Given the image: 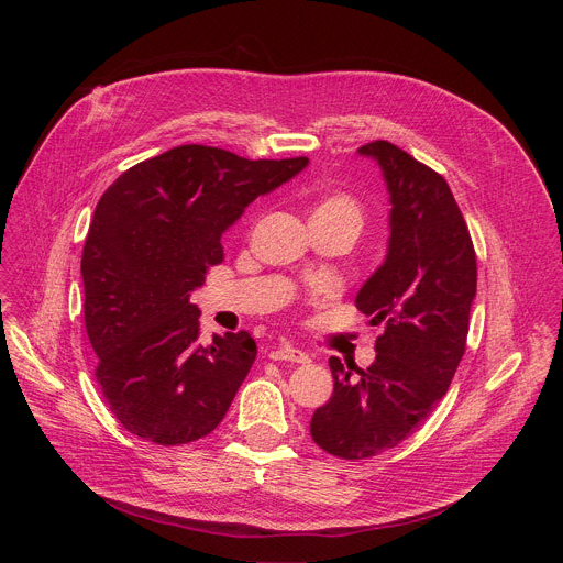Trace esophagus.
Instances as JSON below:
<instances>
[{
    "instance_id": "34e87169",
    "label": "esophagus",
    "mask_w": 563,
    "mask_h": 563,
    "mask_svg": "<svg viewBox=\"0 0 563 563\" xmlns=\"http://www.w3.org/2000/svg\"><path fill=\"white\" fill-rule=\"evenodd\" d=\"M269 358L272 361H289V363H309V354L298 350V347H291V345H280V347H274L269 352Z\"/></svg>"
}]
</instances>
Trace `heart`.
<instances>
[{
    "mask_svg": "<svg viewBox=\"0 0 563 563\" xmlns=\"http://www.w3.org/2000/svg\"><path fill=\"white\" fill-rule=\"evenodd\" d=\"M309 218L313 229H339L356 238L365 227L367 211L352 191L325 189L316 194L309 207Z\"/></svg>",
    "mask_w": 563,
    "mask_h": 563,
    "instance_id": "obj_1",
    "label": "heart"
}]
</instances>
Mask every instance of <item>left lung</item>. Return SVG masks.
I'll list each match as a JSON object with an SVG mask.
<instances>
[{"instance_id":"8db88e82","label":"left lung","mask_w":563,"mask_h":563,"mask_svg":"<svg viewBox=\"0 0 563 563\" xmlns=\"http://www.w3.org/2000/svg\"><path fill=\"white\" fill-rule=\"evenodd\" d=\"M358 153L380 165L391 202L387 258L356 296L383 334L367 369L330 358L334 394L309 423L318 448L350 461L396 448L432 415L463 358L476 294L474 245L445 178L387 140Z\"/></svg>"}]
</instances>
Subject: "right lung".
I'll use <instances>...</instances> for the list:
<instances>
[{
    "label": "right lung",
    "instance_id": "right-lung-1",
    "mask_svg": "<svg viewBox=\"0 0 563 563\" xmlns=\"http://www.w3.org/2000/svg\"><path fill=\"white\" fill-rule=\"evenodd\" d=\"M309 159H247L183 144L126 169L100 198L82 252L96 378L131 434L183 445L213 432L256 358L250 332L200 345L189 300L224 261L220 238Z\"/></svg>",
    "mask_w": 563,
    "mask_h": 563
}]
</instances>
